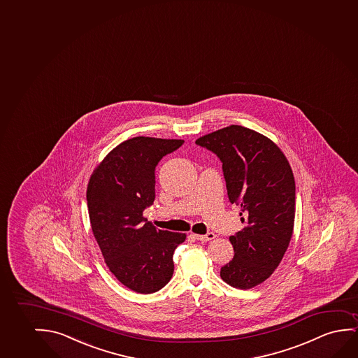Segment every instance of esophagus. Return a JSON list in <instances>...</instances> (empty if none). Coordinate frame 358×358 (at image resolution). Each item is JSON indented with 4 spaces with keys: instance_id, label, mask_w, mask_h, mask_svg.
I'll use <instances>...</instances> for the list:
<instances>
[{
    "instance_id": "esophagus-1",
    "label": "esophagus",
    "mask_w": 358,
    "mask_h": 358,
    "mask_svg": "<svg viewBox=\"0 0 358 358\" xmlns=\"http://www.w3.org/2000/svg\"><path fill=\"white\" fill-rule=\"evenodd\" d=\"M192 237L197 239V241H201V242H208L216 238L215 233L208 232L207 234H192Z\"/></svg>"
}]
</instances>
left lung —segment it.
Returning a JSON list of instances; mask_svg holds the SVG:
<instances>
[{
    "label": "left lung",
    "mask_w": 358,
    "mask_h": 358,
    "mask_svg": "<svg viewBox=\"0 0 358 358\" xmlns=\"http://www.w3.org/2000/svg\"><path fill=\"white\" fill-rule=\"evenodd\" d=\"M221 159L229 201L242 212V231L229 237L234 257L221 267L224 282L250 289L266 281L282 260L294 226L296 184L275 142L241 125L196 140Z\"/></svg>",
    "instance_id": "1"
}]
</instances>
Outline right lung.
I'll return each mask as SVG.
<instances>
[{
	"label": "right lung",
	"mask_w": 358,
	"mask_h": 358,
	"mask_svg": "<svg viewBox=\"0 0 358 358\" xmlns=\"http://www.w3.org/2000/svg\"><path fill=\"white\" fill-rule=\"evenodd\" d=\"M184 140L138 136L113 148L92 173L87 205L106 266L125 287L157 292L171 281L173 254L187 234L157 229L143 217L155 201L156 166Z\"/></svg>",
	"instance_id": "add662e5"
}]
</instances>
